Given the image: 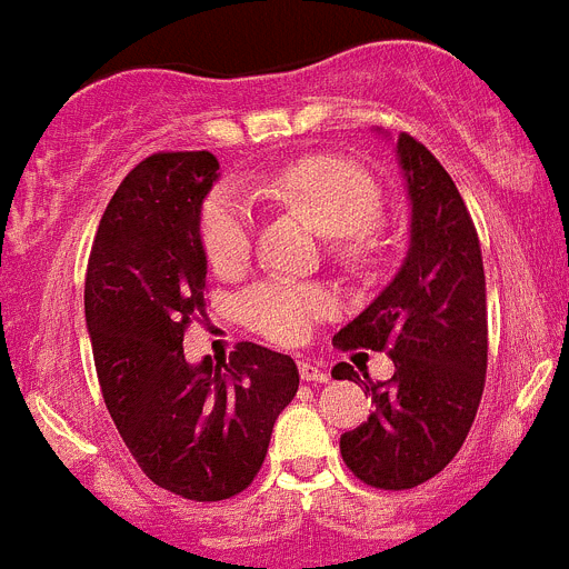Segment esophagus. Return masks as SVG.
<instances>
[{"instance_id": "esophagus-1", "label": "esophagus", "mask_w": 569, "mask_h": 569, "mask_svg": "<svg viewBox=\"0 0 569 569\" xmlns=\"http://www.w3.org/2000/svg\"><path fill=\"white\" fill-rule=\"evenodd\" d=\"M299 373H301V379L313 381V385H328V381H330L328 370H325V367H319V365H313V361L301 359L299 361Z\"/></svg>"}]
</instances>
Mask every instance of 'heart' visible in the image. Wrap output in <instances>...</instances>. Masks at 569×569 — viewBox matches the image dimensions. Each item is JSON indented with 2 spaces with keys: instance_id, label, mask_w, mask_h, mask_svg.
<instances>
[{
  "instance_id": "heart-1",
  "label": "heart",
  "mask_w": 569,
  "mask_h": 569,
  "mask_svg": "<svg viewBox=\"0 0 569 569\" xmlns=\"http://www.w3.org/2000/svg\"><path fill=\"white\" fill-rule=\"evenodd\" d=\"M250 193L310 216L316 228L336 241V250L356 259L373 239L381 193L359 164L339 156H308L250 179ZM202 248L216 273H236L253 248V210L244 196L219 190L202 210ZM330 293L313 284L268 279L244 290L239 310L256 333L273 341H299L330 308Z\"/></svg>"
}]
</instances>
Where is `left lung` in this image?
Segmentation results:
<instances>
[{"instance_id":"1","label":"left lung","mask_w":569,"mask_h":569,"mask_svg":"<svg viewBox=\"0 0 569 569\" xmlns=\"http://www.w3.org/2000/svg\"><path fill=\"white\" fill-rule=\"evenodd\" d=\"M396 156L410 199V244L393 281L347 328L341 350H387L390 381L359 379L339 361L336 379L373 399L365 425L341 436V459L365 485L410 490L445 470L470 433L487 373V296L479 233L450 173L413 136Z\"/></svg>"}]
</instances>
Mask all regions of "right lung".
<instances>
[{"instance_id": "add662e5", "label": "right lung", "mask_w": 569, "mask_h": 569, "mask_svg": "<svg viewBox=\"0 0 569 569\" xmlns=\"http://www.w3.org/2000/svg\"><path fill=\"white\" fill-rule=\"evenodd\" d=\"M219 179L208 150L153 153L110 199L84 276L99 387L116 430L153 485L222 501L253 481L279 413L299 390L296 361L241 341L230 361L184 359L204 310L202 202Z\"/></svg>"}]
</instances>
